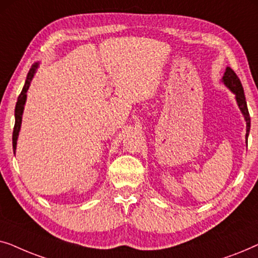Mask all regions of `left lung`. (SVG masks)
<instances>
[{
	"mask_svg": "<svg viewBox=\"0 0 258 258\" xmlns=\"http://www.w3.org/2000/svg\"><path fill=\"white\" fill-rule=\"evenodd\" d=\"M223 82L225 86H227L229 89H230L232 93L236 95V100H237L238 107L241 109V111L244 115V118L246 121V139H248L249 132H250V115L248 107H246V101L244 96V90H243L242 83L239 81L238 76L236 75V73L231 68L227 67V70H225L224 76H223Z\"/></svg>",
	"mask_w": 258,
	"mask_h": 258,
	"instance_id": "1",
	"label": "left lung"
}]
</instances>
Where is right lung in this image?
I'll return each mask as SVG.
<instances>
[{"mask_svg":"<svg viewBox=\"0 0 258 258\" xmlns=\"http://www.w3.org/2000/svg\"><path fill=\"white\" fill-rule=\"evenodd\" d=\"M37 68V63L31 67L29 73L27 75V80L26 83H24V87L22 91H21L19 98H17L16 102V107H15V125H14V132H13V150L15 153L16 150V142H17V136H19V132L21 128V122H22V112H23V108H24V103H26V98H27V90L29 89L30 82L33 80L34 74L36 72Z\"/></svg>","mask_w":258,"mask_h":258,"instance_id":"1","label":"right lung"}]
</instances>
